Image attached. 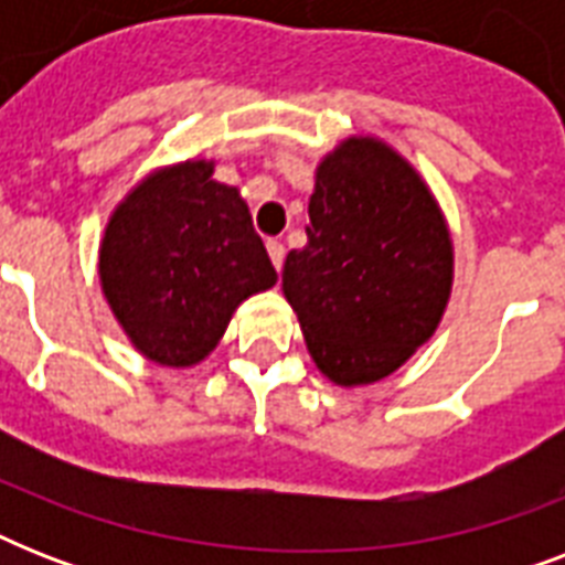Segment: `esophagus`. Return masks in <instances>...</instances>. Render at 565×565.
<instances>
[{
    "mask_svg": "<svg viewBox=\"0 0 565 565\" xmlns=\"http://www.w3.org/2000/svg\"><path fill=\"white\" fill-rule=\"evenodd\" d=\"M266 252H269V260H273V266L281 273L284 266V243H278V239H269L266 243Z\"/></svg>",
    "mask_w": 565,
    "mask_h": 565,
    "instance_id": "1",
    "label": "esophagus"
}]
</instances>
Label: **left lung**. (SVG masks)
Returning a JSON list of instances; mask_svg holds the SVG:
<instances>
[{
    "label": "left lung",
    "mask_w": 565,
    "mask_h": 565,
    "mask_svg": "<svg viewBox=\"0 0 565 565\" xmlns=\"http://www.w3.org/2000/svg\"><path fill=\"white\" fill-rule=\"evenodd\" d=\"M308 213V246L284 260V296L328 381L375 384L446 313L455 246L443 207L393 146L345 137L319 161Z\"/></svg>",
    "instance_id": "1"
}]
</instances>
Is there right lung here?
Segmentation results:
<instances>
[{
  "mask_svg": "<svg viewBox=\"0 0 565 565\" xmlns=\"http://www.w3.org/2000/svg\"><path fill=\"white\" fill-rule=\"evenodd\" d=\"M278 275L237 188L213 161L149 172L114 207L99 243V284L137 352L158 366L202 363L234 310Z\"/></svg>",
  "mask_w": 565,
  "mask_h": 565,
  "instance_id": "add662e5",
  "label": "right lung"
}]
</instances>
